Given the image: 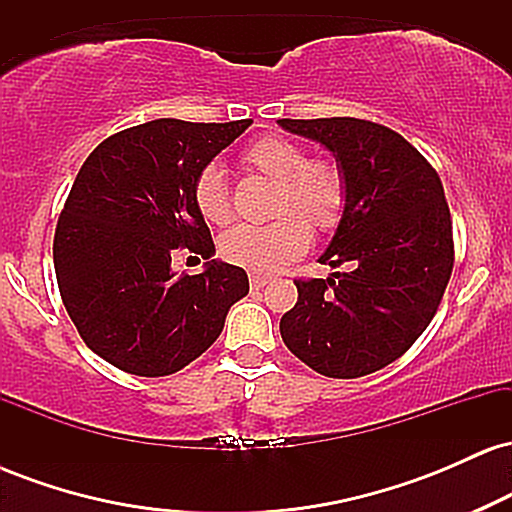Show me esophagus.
Listing matches in <instances>:
<instances>
[{
	"mask_svg": "<svg viewBox=\"0 0 512 512\" xmlns=\"http://www.w3.org/2000/svg\"><path fill=\"white\" fill-rule=\"evenodd\" d=\"M267 284H269V276H264V274H250V286H252V291H262Z\"/></svg>",
	"mask_w": 512,
	"mask_h": 512,
	"instance_id": "1",
	"label": "esophagus"
}]
</instances>
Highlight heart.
I'll return each mask as SVG.
<instances>
[{"mask_svg": "<svg viewBox=\"0 0 512 512\" xmlns=\"http://www.w3.org/2000/svg\"><path fill=\"white\" fill-rule=\"evenodd\" d=\"M245 161L262 175L281 182L279 214L296 211L317 231H330L339 223L346 207V180L330 161H308L298 144L281 137H264L245 154ZM195 202L199 214L211 223L231 219V195L226 173L219 163L199 170L195 180ZM298 216H281L272 223H238L219 240L221 255L231 264L257 274L279 272L298 260L310 245L308 226Z\"/></svg>", "mask_w": 512, "mask_h": 512, "instance_id": "heart-1", "label": "heart"}]
</instances>
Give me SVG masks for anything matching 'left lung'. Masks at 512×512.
I'll use <instances>...</instances> for the list:
<instances>
[{
  "instance_id": "1",
  "label": "left lung",
  "mask_w": 512,
  "mask_h": 512,
  "mask_svg": "<svg viewBox=\"0 0 512 512\" xmlns=\"http://www.w3.org/2000/svg\"><path fill=\"white\" fill-rule=\"evenodd\" d=\"M322 144L346 180V207L320 264L344 272L296 281L281 339L327 378H361L424 334L452 274L443 182L407 139L356 117L279 120Z\"/></svg>"
}]
</instances>
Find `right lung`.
<instances>
[{"label":"right lung","instance_id":"obj_1","mask_svg":"<svg viewBox=\"0 0 512 512\" xmlns=\"http://www.w3.org/2000/svg\"><path fill=\"white\" fill-rule=\"evenodd\" d=\"M250 125L163 117L113 134L81 166L52 255L81 339L115 368L144 378L178 373L219 339L231 305L248 296L245 269L214 260L195 180ZM178 247L208 260L202 275L172 272Z\"/></svg>","mask_w":512,"mask_h":512}]
</instances>
